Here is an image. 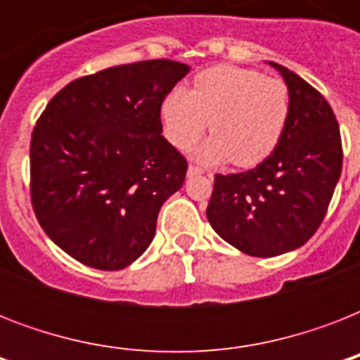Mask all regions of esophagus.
Returning <instances> with one entry per match:
<instances>
[{
	"mask_svg": "<svg viewBox=\"0 0 360 360\" xmlns=\"http://www.w3.org/2000/svg\"><path fill=\"white\" fill-rule=\"evenodd\" d=\"M200 174H203L202 168H198V166H194V164L188 166V177H194V175H200Z\"/></svg>",
	"mask_w": 360,
	"mask_h": 360,
	"instance_id": "34e87169",
	"label": "esophagus"
}]
</instances>
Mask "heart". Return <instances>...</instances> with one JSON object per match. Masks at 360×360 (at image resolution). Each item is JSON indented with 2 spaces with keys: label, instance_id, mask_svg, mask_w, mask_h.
<instances>
[{
  "label": "heart",
  "instance_id": "1",
  "mask_svg": "<svg viewBox=\"0 0 360 360\" xmlns=\"http://www.w3.org/2000/svg\"><path fill=\"white\" fill-rule=\"evenodd\" d=\"M290 115V93L284 82L233 65H220L198 75L192 91L174 87L160 104L164 136L186 149L211 121L214 136L194 149L205 164L230 160L250 168L263 162L278 146Z\"/></svg>",
  "mask_w": 360,
  "mask_h": 360
}]
</instances>
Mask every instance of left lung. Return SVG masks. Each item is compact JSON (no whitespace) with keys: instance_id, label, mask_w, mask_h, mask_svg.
<instances>
[{"instance_id":"8db88e82","label":"left lung","mask_w":360,"mask_h":360,"mask_svg":"<svg viewBox=\"0 0 360 360\" xmlns=\"http://www.w3.org/2000/svg\"><path fill=\"white\" fill-rule=\"evenodd\" d=\"M284 78L290 115L278 146L243 174L214 175L207 220L248 256L273 257L302 246L323 222L342 172L335 112L293 70L269 61Z\"/></svg>"}]
</instances>
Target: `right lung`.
<instances>
[{"instance_id": "obj_1", "label": "right lung", "mask_w": 360, "mask_h": 360, "mask_svg": "<svg viewBox=\"0 0 360 360\" xmlns=\"http://www.w3.org/2000/svg\"><path fill=\"white\" fill-rule=\"evenodd\" d=\"M191 67H110L65 86L31 134V203L46 236L93 269L120 271L151 245L186 160L160 132V104Z\"/></svg>"}]
</instances>
